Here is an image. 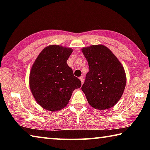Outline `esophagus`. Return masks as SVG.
I'll use <instances>...</instances> for the list:
<instances>
[{
	"label": "esophagus",
	"mask_w": 150,
	"mask_h": 150,
	"mask_svg": "<svg viewBox=\"0 0 150 150\" xmlns=\"http://www.w3.org/2000/svg\"><path fill=\"white\" fill-rule=\"evenodd\" d=\"M79 79H80V81H81V83H83V81H84V79H83V77H79Z\"/></svg>",
	"instance_id": "obj_1"
}]
</instances>
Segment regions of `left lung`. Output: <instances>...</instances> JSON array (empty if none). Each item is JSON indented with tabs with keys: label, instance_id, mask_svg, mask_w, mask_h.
<instances>
[{
	"label": "left lung",
	"instance_id": "obj_1",
	"mask_svg": "<svg viewBox=\"0 0 150 150\" xmlns=\"http://www.w3.org/2000/svg\"><path fill=\"white\" fill-rule=\"evenodd\" d=\"M89 71L81 87L89 105L103 110L120 99L126 83L123 65L107 47L102 44L83 47Z\"/></svg>",
	"mask_w": 150,
	"mask_h": 150
}]
</instances>
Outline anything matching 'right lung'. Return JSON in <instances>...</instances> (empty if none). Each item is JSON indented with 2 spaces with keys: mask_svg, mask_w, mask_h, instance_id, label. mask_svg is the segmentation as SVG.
<instances>
[{
  "mask_svg": "<svg viewBox=\"0 0 150 150\" xmlns=\"http://www.w3.org/2000/svg\"><path fill=\"white\" fill-rule=\"evenodd\" d=\"M73 49L59 45L45 47L35 59L30 73L29 85L35 100L48 111L65 108L81 82L67 63Z\"/></svg>",
  "mask_w": 150,
  "mask_h": 150,
  "instance_id": "add662e5",
  "label": "right lung"
}]
</instances>
